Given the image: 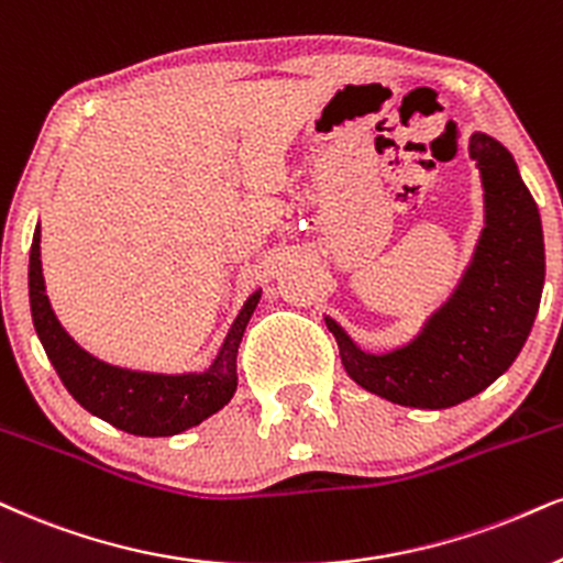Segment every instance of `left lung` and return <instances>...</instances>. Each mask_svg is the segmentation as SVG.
<instances>
[{"instance_id": "obj_1", "label": "left lung", "mask_w": 563, "mask_h": 563, "mask_svg": "<svg viewBox=\"0 0 563 563\" xmlns=\"http://www.w3.org/2000/svg\"><path fill=\"white\" fill-rule=\"evenodd\" d=\"M485 227L460 282L409 342L367 352L325 316L346 376L401 407L446 409L509 371L536 323L545 282L540 211L517 162L488 133L470 135Z\"/></svg>"}]
</instances>
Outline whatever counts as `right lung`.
<instances>
[{"label": "right lung", "mask_w": 563, "mask_h": 563, "mask_svg": "<svg viewBox=\"0 0 563 563\" xmlns=\"http://www.w3.org/2000/svg\"><path fill=\"white\" fill-rule=\"evenodd\" d=\"M27 295L36 334L62 384L80 407L109 426L133 435H177L217 415L238 391V350L245 325L261 300L255 289L229 325L217 357L206 371L154 373L133 371L93 357L67 334L48 302L41 268V227L36 224L27 263Z\"/></svg>", "instance_id": "add662e5"}]
</instances>
